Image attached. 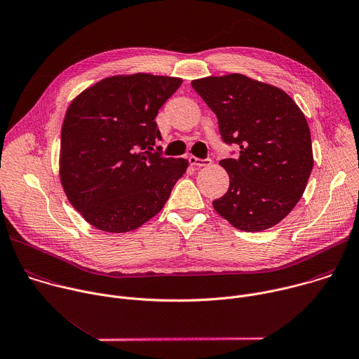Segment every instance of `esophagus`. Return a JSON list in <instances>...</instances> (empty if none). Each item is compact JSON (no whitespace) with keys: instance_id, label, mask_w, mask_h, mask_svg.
I'll use <instances>...</instances> for the list:
<instances>
[{"instance_id":"esophagus-1","label":"esophagus","mask_w":359,"mask_h":359,"mask_svg":"<svg viewBox=\"0 0 359 359\" xmlns=\"http://www.w3.org/2000/svg\"><path fill=\"white\" fill-rule=\"evenodd\" d=\"M189 162H190V165H193V166L201 168V166H208V165L211 163V159H200V158L190 156V158H189Z\"/></svg>"}]
</instances>
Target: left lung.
<instances>
[{"instance_id": "obj_1", "label": "left lung", "mask_w": 359, "mask_h": 359, "mask_svg": "<svg viewBox=\"0 0 359 359\" xmlns=\"http://www.w3.org/2000/svg\"><path fill=\"white\" fill-rule=\"evenodd\" d=\"M191 87L217 115L224 144L240 148L236 159L219 162L229 187L212 201L215 211L243 231L276 225L302 198L313 169L304 114L283 90L244 74L197 79Z\"/></svg>"}]
</instances>
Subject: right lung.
Instances as JSON below:
<instances>
[{"mask_svg":"<svg viewBox=\"0 0 359 359\" xmlns=\"http://www.w3.org/2000/svg\"><path fill=\"white\" fill-rule=\"evenodd\" d=\"M180 84L182 79L147 73L112 76L72 101L62 127L60 180L93 226L137 229L163 208L184 175L186 159L154 149L161 140L158 111Z\"/></svg>","mask_w":359,"mask_h":359,"instance_id":"add662e5","label":"right lung"}]
</instances>
